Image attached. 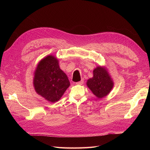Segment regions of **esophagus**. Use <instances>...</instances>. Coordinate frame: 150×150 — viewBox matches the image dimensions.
Returning a JSON list of instances; mask_svg holds the SVG:
<instances>
[{
  "label": "esophagus",
  "instance_id": "34e87169",
  "mask_svg": "<svg viewBox=\"0 0 150 150\" xmlns=\"http://www.w3.org/2000/svg\"><path fill=\"white\" fill-rule=\"evenodd\" d=\"M83 83H84V80H83V79H82L81 81H79V82L76 83V84H78V85H81V84H83Z\"/></svg>",
  "mask_w": 150,
  "mask_h": 150
}]
</instances>
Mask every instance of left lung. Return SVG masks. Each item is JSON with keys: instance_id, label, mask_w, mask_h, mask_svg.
Returning <instances> with one entry per match:
<instances>
[{"instance_id": "obj_1", "label": "left lung", "mask_w": 150, "mask_h": 150, "mask_svg": "<svg viewBox=\"0 0 150 150\" xmlns=\"http://www.w3.org/2000/svg\"><path fill=\"white\" fill-rule=\"evenodd\" d=\"M88 87L98 98L108 95L113 87V83L104 67H96L93 71V77L87 81Z\"/></svg>"}]
</instances>
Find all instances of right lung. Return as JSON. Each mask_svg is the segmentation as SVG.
Masks as SVG:
<instances>
[{"mask_svg": "<svg viewBox=\"0 0 150 150\" xmlns=\"http://www.w3.org/2000/svg\"><path fill=\"white\" fill-rule=\"evenodd\" d=\"M35 91L49 102L59 100L70 86L67 76L59 66L57 59L48 56L39 62L35 72Z\"/></svg>", "mask_w": 150, "mask_h": 150, "instance_id": "obj_1", "label": "right lung"}]
</instances>
